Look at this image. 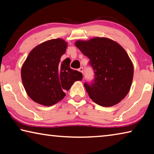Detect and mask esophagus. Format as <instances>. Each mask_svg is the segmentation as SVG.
Instances as JSON below:
<instances>
[{"mask_svg":"<svg viewBox=\"0 0 154 154\" xmlns=\"http://www.w3.org/2000/svg\"><path fill=\"white\" fill-rule=\"evenodd\" d=\"M79 72H82V73H83V67H81V68H79Z\"/></svg>","mask_w":154,"mask_h":154,"instance_id":"esophagus-1","label":"esophagus"}]
</instances>
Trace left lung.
<instances>
[{
	"label": "left lung",
	"instance_id": "left-lung-1",
	"mask_svg": "<svg viewBox=\"0 0 154 154\" xmlns=\"http://www.w3.org/2000/svg\"><path fill=\"white\" fill-rule=\"evenodd\" d=\"M75 45L90 59L94 71L93 82L84 83L90 98L106 107L119 103L128 93L133 79V64L126 51L116 41L104 37L77 41Z\"/></svg>",
	"mask_w": 154,
	"mask_h": 154
}]
</instances>
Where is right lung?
Masks as SVG:
<instances>
[{
  "label": "right lung",
  "instance_id": "add662e5",
  "mask_svg": "<svg viewBox=\"0 0 154 154\" xmlns=\"http://www.w3.org/2000/svg\"><path fill=\"white\" fill-rule=\"evenodd\" d=\"M67 43L61 38L51 39L35 47L21 70L25 90L35 102L51 106L64 98L76 81H82V72L70 68L71 60L60 62Z\"/></svg>",
  "mask_w": 154,
  "mask_h": 154
}]
</instances>
